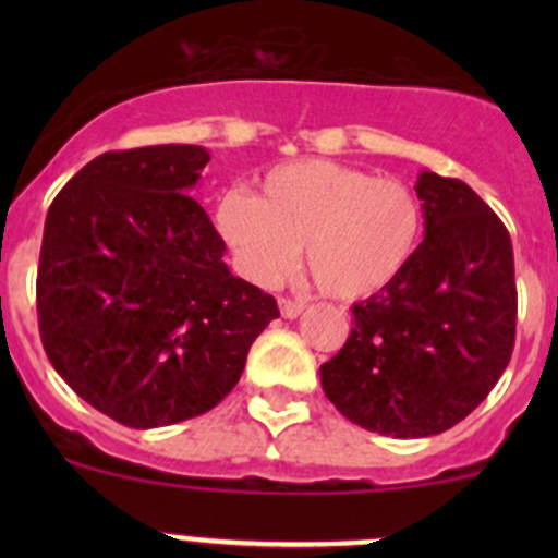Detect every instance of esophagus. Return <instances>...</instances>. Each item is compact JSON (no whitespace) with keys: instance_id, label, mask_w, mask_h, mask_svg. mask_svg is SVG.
<instances>
[{"instance_id":"34e87169","label":"esophagus","mask_w":558,"mask_h":558,"mask_svg":"<svg viewBox=\"0 0 558 558\" xmlns=\"http://www.w3.org/2000/svg\"><path fill=\"white\" fill-rule=\"evenodd\" d=\"M278 307H280V315H283V318H296V315L305 311V305H302V302L289 300V296H280Z\"/></svg>"}]
</instances>
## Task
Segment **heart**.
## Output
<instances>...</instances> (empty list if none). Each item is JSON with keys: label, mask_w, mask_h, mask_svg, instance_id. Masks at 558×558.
Masks as SVG:
<instances>
[{"label": "heart", "mask_w": 558, "mask_h": 558, "mask_svg": "<svg viewBox=\"0 0 558 558\" xmlns=\"http://www.w3.org/2000/svg\"><path fill=\"white\" fill-rule=\"evenodd\" d=\"M421 227L424 213L408 183L326 159L272 167L258 196L229 189L216 205L218 234L247 280L280 283L305 245L315 286L335 300H362L393 283Z\"/></svg>", "instance_id": "heart-1"}]
</instances>
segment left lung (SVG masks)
Instances as JSON below:
<instances>
[{
  "label": "left lung",
  "mask_w": 558,
  "mask_h": 558,
  "mask_svg": "<svg viewBox=\"0 0 558 558\" xmlns=\"http://www.w3.org/2000/svg\"><path fill=\"white\" fill-rule=\"evenodd\" d=\"M424 243L393 283L353 305V329L320 364L329 402L362 429L413 440L472 413L515 342L513 243L456 178L421 172Z\"/></svg>",
  "instance_id": "8db88e82"
}]
</instances>
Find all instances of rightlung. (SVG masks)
<instances>
[{"instance_id":"right-lung-1","label":"right lung","mask_w":558,"mask_h":558,"mask_svg":"<svg viewBox=\"0 0 558 558\" xmlns=\"http://www.w3.org/2000/svg\"><path fill=\"white\" fill-rule=\"evenodd\" d=\"M202 145L110 150L50 205L37 269L45 353L72 391L132 429L216 408L278 302L223 262L189 191Z\"/></svg>"}]
</instances>
